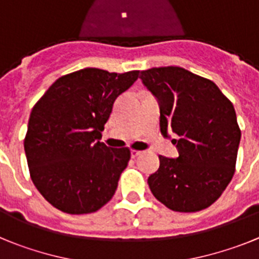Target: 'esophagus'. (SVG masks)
Instances as JSON below:
<instances>
[{
  "instance_id": "34e87169",
  "label": "esophagus",
  "mask_w": 259,
  "mask_h": 259,
  "mask_svg": "<svg viewBox=\"0 0 259 259\" xmlns=\"http://www.w3.org/2000/svg\"><path fill=\"white\" fill-rule=\"evenodd\" d=\"M140 154H143V152H141V150H131V157L132 158H136V157H139V155Z\"/></svg>"
}]
</instances>
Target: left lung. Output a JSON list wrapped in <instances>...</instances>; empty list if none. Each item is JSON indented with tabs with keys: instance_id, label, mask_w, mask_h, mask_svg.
I'll list each match as a JSON object with an SVG mask.
<instances>
[{
	"instance_id": "1",
	"label": "left lung",
	"mask_w": 259,
	"mask_h": 259,
	"mask_svg": "<svg viewBox=\"0 0 259 259\" xmlns=\"http://www.w3.org/2000/svg\"><path fill=\"white\" fill-rule=\"evenodd\" d=\"M159 105V127L179 155H159L148 184L158 201L180 212L200 211L221 197L235 172L241 131L232 102L211 80L176 66L141 71Z\"/></svg>"
}]
</instances>
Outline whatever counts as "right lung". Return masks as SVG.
Listing matches in <instances>:
<instances>
[{
	"instance_id": "1",
	"label": "right lung",
	"mask_w": 259,
	"mask_h": 259,
	"mask_svg": "<svg viewBox=\"0 0 259 259\" xmlns=\"http://www.w3.org/2000/svg\"><path fill=\"white\" fill-rule=\"evenodd\" d=\"M139 72L79 70L56 80L32 109L24 139L32 182L61 211L95 212L115 193L131 152L106 146L101 132Z\"/></svg>"
}]
</instances>
